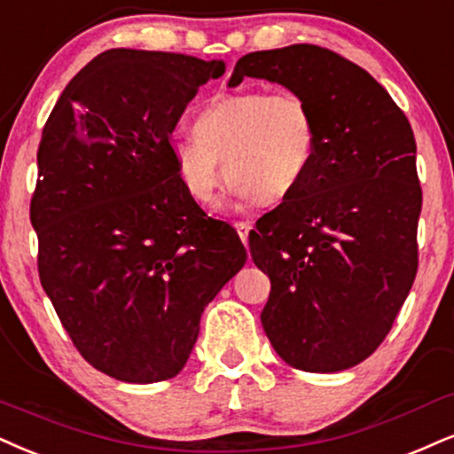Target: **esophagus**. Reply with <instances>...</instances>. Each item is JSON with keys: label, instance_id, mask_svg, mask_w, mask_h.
<instances>
[{"label": "esophagus", "instance_id": "esophagus-1", "mask_svg": "<svg viewBox=\"0 0 454 454\" xmlns=\"http://www.w3.org/2000/svg\"><path fill=\"white\" fill-rule=\"evenodd\" d=\"M236 229H238V236H239V239H242L244 244H248V233H250V227L248 223H236Z\"/></svg>", "mask_w": 454, "mask_h": 454}]
</instances>
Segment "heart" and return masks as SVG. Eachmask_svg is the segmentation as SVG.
I'll list each match as a JSON object with an SVG mask.
<instances>
[{"label": "heart", "instance_id": "b5f03b06", "mask_svg": "<svg viewBox=\"0 0 454 454\" xmlns=\"http://www.w3.org/2000/svg\"><path fill=\"white\" fill-rule=\"evenodd\" d=\"M192 132L193 138H176L170 153L198 204L215 200L223 168L236 200H284L305 178L316 149L309 105L290 90L218 94L193 117Z\"/></svg>", "mask_w": 454, "mask_h": 454}]
</instances>
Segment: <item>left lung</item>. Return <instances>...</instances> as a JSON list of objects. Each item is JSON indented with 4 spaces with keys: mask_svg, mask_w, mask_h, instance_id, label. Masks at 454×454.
<instances>
[{
    "mask_svg": "<svg viewBox=\"0 0 454 454\" xmlns=\"http://www.w3.org/2000/svg\"><path fill=\"white\" fill-rule=\"evenodd\" d=\"M244 77L303 97L316 124L305 178L248 238L271 279L262 328L288 366L347 371L383 343L415 282V134L371 73L326 48L250 52L229 86Z\"/></svg>",
    "mask_w": 454,
    "mask_h": 454,
    "instance_id": "left-lung-1",
    "label": "left lung"
}]
</instances>
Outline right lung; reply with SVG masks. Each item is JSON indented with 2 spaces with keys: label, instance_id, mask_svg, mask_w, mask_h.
<instances>
[{
  "label": "right lung",
  "instance_id": "add662e5",
  "mask_svg": "<svg viewBox=\"0 0 454 454\" xmlns=\"http://www.w3.org/2000/svg\"><path fill=\"white\" fill-rule=\"evenodd\" d=\"M223 60L114 48L56 100L37 151L39 279L73 345L126 383L176 377L200 317L242 270L236 229L184 192L172 132Z\"/></svg>",
  "mask_w": 454,
  "mask_h": 454
}]
</instances>
